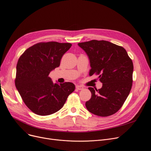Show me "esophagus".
Listing matches in <instances>:
<instances>
[{"label": "esophagus", "mask_w": 151, "mask_h": 151, "mask_svg": "<svg viewBox=\"0 0 151 151\" xmlns=\"http://www.w3.org/2000/svg\"><path fill=\"white\" fill-rule=\"evenodd\" d=\"M76 89H78V90H83V89H84V88H83V86H79V85H76Z\"/></svg>", "instance_id": "34e87169"}]
</instances>
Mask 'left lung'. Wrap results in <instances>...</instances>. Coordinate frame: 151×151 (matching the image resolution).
Instances as JSON below:
<instances>
[{
    "instance_id": "obj_1",
    "label": "left lung",
    "mask_w": 151,
    "mask_h": 151,
    "mask_svg": "<svg viewBox=\"0 0 151 151\" xmlns=\"http://www.w3.org/2000/svg\"><path fill=\"white\" fill-rule=\"evenodd\" d=\"M90 60L89 75H99L102 88H89L91 99L86 102L89 111L106 117L120 109L132 86L133 64L123 47L105 40L79 43Z\"/></svg>"
}]
</instances>
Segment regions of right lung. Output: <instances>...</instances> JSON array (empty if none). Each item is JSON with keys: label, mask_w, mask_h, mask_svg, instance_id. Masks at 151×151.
Listing matches in <instances>:
<instances>
[{"label": "right lung", "mask_w": 151, "mask_h": 151, "mask_svg": "<svg viewBox=\"0 0 151 151\" xmlns=\"http://www.w3.org/2000/svg\"><path fill=\"white\" fill-rule=\"evenodd\" d=\"M71 46L69 43H38L20 56L15 86L26 105L35 114L47 116L58 111L75 91L72 83H53L48 76L60 65L62 55Z\"/></svg>", "instance_id": "right-lung-1"}]
</instances>
